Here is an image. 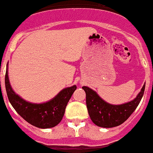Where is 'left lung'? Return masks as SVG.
Returning <instances> with one entry per match:
<instances>
[{
	"label": "left lung",
	"instance_id": "left-lung-1",
	"mask_svg": "<svg viewBox=\"0 0 153 153\" xmlns=\"http://www.w3.org/2000/svg\"><path fill=\"white\" fill-rule=\"evenodd\" d=\"M82 89L86 94V107L91 121L98 126L112 128L121 125L133 113L141 101L145 85L134 100L121 105H112L106 102L89 87L83 86Z\"/></svg>",
	"mask_w": 153,
	"mask_h": 153
}]
</instances>
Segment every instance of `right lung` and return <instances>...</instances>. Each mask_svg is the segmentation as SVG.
Wrapping results in <instances>:
<instances>
[{"label":"right lung","mask_w":153,"mask_h":153,"mask_svg":"<svg viewBox=\"0 0 153 153\" xmlns=\"http://www.w3.org/2000/svg\"><path fill=\"white\" fill-rule=\"evenodd\" d=\"M5 84L8 99L14 110L28 123L41 129L54 127L62 121L66 106L76 89V85L63 89L51 101L37 104L27 102L14 93L9 81L8 70Z\"/></svg>","instance_id":"obj_1"}]
</instances>
